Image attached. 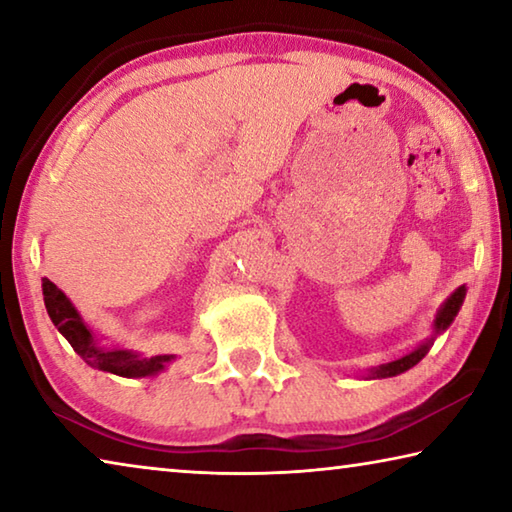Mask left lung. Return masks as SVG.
Masks as SVG:
<instances>
[{"label":"left lung","mask_w":512,"mask_h":512,"mask_svg":"<svg viewBox=\"0 0 512 512\" xmlns=\"http://www.w3.org/2000/svg\"><path fill=\"white\" fill-rule=\"evenodd\" d=\"M465 287H458L452 296H449L445 302H443V307L438 309V314H436V320H433V329H436V334H440V332H445V329L452 325V320L456 318V314H458V309H461V305H463V300H465ZM433 339H436V336H431V339L427 341V343H422L420 348H415L413 352H409V354H404L402 359H395V361H391V363H381L379 368H375V370H370V377L372 379H384V377H395V375H402V372H406L409 368H413L415 363H420L422 361V357L424 354L429 352V348L433 345Z\"/></svg>","instance_id":"8db88e82"}]
</instances>
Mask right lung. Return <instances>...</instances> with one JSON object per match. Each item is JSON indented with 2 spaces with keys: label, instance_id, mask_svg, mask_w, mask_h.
I'll return each instance as SVG.
<instances>
[{
  "label": "right lung",
  "instance_id": "1",
  "mask_svg": "<svg viewBox=\"0 0 512 512\" xmlns=\"http://www.w3.org/2000/svg\"><path fill=\"white\" fill-rule=\"evenodd\" d=\"M42 296H45V307L51 323L58 327V332L65 336L76 354L90 363L92 368L112 372L119 377H151L158 375L160 370L173 359V354H158V357H142L133 350H117V348H101L99 339L92 329L83 323V318L69 298L60 291L54 282L42 277Z\"/></svg>",
  "mask_w": 512,
  "mask_h": 512
}]
</instances>
